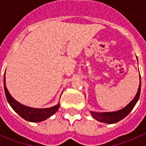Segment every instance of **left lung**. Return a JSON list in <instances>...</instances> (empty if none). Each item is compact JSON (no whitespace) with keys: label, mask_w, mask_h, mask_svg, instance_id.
I'll return each instance as SVG.
<instances>
[{"label":"left lung","mask_w":146,"mask_h":146,"mask_svg":"<svg viewBox=\"0 0 146 146\" xmlns=\"http://www.w3.org/2000/svg\"><path fill=\"white\" fill-rule=\"evenodd\" d=\"M137 59V57H136ZM137 62H138V59H137ZM139 80H140V83L139 85L138 90L136 93V96H134L133 100L129 103L127 106H125L124 108L122 109H120L116 111H108V112H96V111H90V115H92V117L96 119V121H100V122H102V123H106L108 124L111 123H117L121 120L127 116L129 113L133 110V108H134V106H136V102H138L139 98V95H140V90H141V78L139 77Z\"/></svg>","instance_id":"1"}]
</instances>
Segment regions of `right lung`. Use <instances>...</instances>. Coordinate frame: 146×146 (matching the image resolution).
I'll return each instance as SVG.
<instances>
[{"instance_id":"add662e5","label":"right lung","mask_w":146,"mask_h":146,"mask_svg":"<svg viewBox=\"0 0 146 146\" xmlns=\"http://www.w3.org/2000/svg\"><path fill=\"white\" fill-rule=\"evenodd\" d=\"M3 87H4V91H5L6 97H7L8 103L19 115H20L21 117L26 121H30V122H40L51 117L59 110V106H60L59 103L50 108H35L25 106L21 104L18 101H16L12 96L10 95V93H9L7 88L5 73L3 77Z\"/></svg>"}]
</instances>
